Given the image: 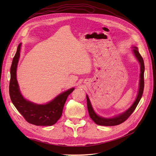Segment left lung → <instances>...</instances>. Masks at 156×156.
I'll use <instances>...</instances> for the list:
<instances>
[{"label": "left lung", "mask_w": 156, "mask_h": 156, "mask_svg": "<svg viewBox=\"0 0 156 156\" xmlns=\"http://www.w3.org/2000/svg\"><path fill=\"white\" fill-rule=\"evenodd\" d=\"M132 52L135 57V58L138 61L139 64L140 66V80H139V88L137 94V96L136 97V99L133 103V104L130 106V107L125 112L122 113H121L120 114H118L117 116H114L112 118H104L102 117L101 116H99L98 114L95 112L94 110L92 105L91 104L90 101L89 99V97L88 95H87V108L88 111V113L91 119L95 122V123L98 125L101 126H116L118 125L122 122L125 121L129 116L133 113V112L135 111V108L138 104L140 102L144 88V71H145V66H144V62L142 57L140 54L138 50V48L135 46H132Z\"/></svg>", "instance_id": "left-lung-1"}]
</instances>
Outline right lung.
<instances>
[{
    "label": "right lung",
    "mask_w": 156,
    "mask_h": 156,
    "mask_svg": "<svg viewBox=\"0 0 156 156\" xmlns=\"http://www.w3.org/2000/svg\"><path fill=\"white\" fill-rule=\"evenodd\" d=\"M21 43L12 59L11 67L9 95L14 105L29 123L37 126H52L61 118L68 95L75 90L71 88L55 97L45 104H38L24 99L16 78V70L20 57Z\"/></svg>",
    "instance_id": "right-lung-1"
}]
</instances>
